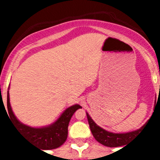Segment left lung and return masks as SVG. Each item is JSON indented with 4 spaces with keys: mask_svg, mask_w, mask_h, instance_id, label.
I'll return each mask as SVG.
<instances>
[{
    "mask_svg": "<svg viewBox=\"0 0 160 160\" xmlns=\"http://www.w3.org/2000/svg\"><path fill=\"white\" fill-rule=\"evenodd\" d=\"M87 116L93 136L98 142L104 146L109 147V148H116V147H121L125 145V143L132 139L145 125L144 124L141 128L136 130V131H131V132L113 133L111 131H106L103 128H100L99 126H98L94 122V120L90 118L88 113H87Z\"/></svg>",
    "mask_w": 160,
    "mask_h": 160,
    "instance_id": "obj_1",
    "label": "left lung"
}]
</instances>
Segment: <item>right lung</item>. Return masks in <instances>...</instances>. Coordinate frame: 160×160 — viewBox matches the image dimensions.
I'll return each mask as SVG.
<instances>
[{"instance_id":"obj_1","label":"right lung","mask_w":160,"mask_h":160,"mask_svg":"<svg viewBox=\"0 0 160 160\" xmlns=\"http://www.w3.org/2000/svg\"><path fill=\"white\" fill-rule=\"evenodd\" d=\"M7 108L12 123L22 135L40 149L52 150L59 148L66 142L70 118L78 109L82 108V107L75 104L68 107L53 123L42 128H32L23 124L17 118L11 108L8 90L7 93Z\"/></svg>"}]
</instances>
